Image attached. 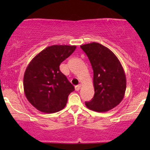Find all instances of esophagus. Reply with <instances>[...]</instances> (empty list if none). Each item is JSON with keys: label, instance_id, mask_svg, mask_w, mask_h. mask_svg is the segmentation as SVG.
<instances>
[{"label": "esophagus", "instance_id": "34e87169", "mask_svg": "<svg viewBox=\"0 0 150 150\" xmlns=\"http://www.w3.org/2000/svg\"><path fill=\"white\" fill-rule=\"evenodd\" d=\"M80 87H81V85H76V86H75V90H76V91H79V90H80Z\"/></svg>", "mask_w": 150, "mask_h": 150}]
</instances>
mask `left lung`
I'll list each match as a JSON object with an SVG mask.
<instances>
[{
  "mask_svg": "<svg viewBox=\"0 0 150 150\" xmlns=\"http://www.w3.org/2000/svg\"><path fill=\"white\" fill-rule=\"evenodd\" d=\"M92 65L94 95L85 102L87 108L106 112L120 104L126 89V77L121 63L109 49L99 43L80 46Z\"/></svg>",
  "mask_w": 150,
  "mask_h": 150,
  "instance_id": "8db88e82",
  "label": "left lung"
}]
</instances>
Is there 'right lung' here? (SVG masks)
<instances>
[{
    "instance_id": "add662e5",
    "label": "right lung",
    "mask_w": 150,
    "mask_h": 150,
    "mask_svg": "<svg viewBox=\"0 0 150 150\" xmlns=\"http://www.w3.org/2000/svg\"><path fill=\"white\" fill-rule=\"evenodd\" d=\"M75 49L76 46H48L27 65L23 79L24 92L27 100L37 110L52 113L64 108L75 87L59 66Z\"/></svg>"
}]
</instances>
